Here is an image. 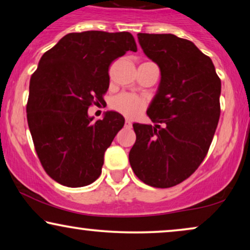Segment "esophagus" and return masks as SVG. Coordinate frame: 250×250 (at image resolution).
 I'll return each mask as SVG.
<instances>
[{
  "instance_id": "obj_1",
  "label": "esophagus",
  "mask_w": 250,
  "mask_h": 250,
  "mask_svg": "<svg viewBox=\"0 0 250 250\" xmlns=\"http://www.w3.org/2000/svg\"><path fill=\"white\" fill-rule=\"evenodd\" d=\"M125 126H126V127H132V123L129 122L128 119H126V121H125Z\"/></svg>"
}]
</instances>
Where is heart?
Wrapping results in <instances>:
<instances>
[{"label": "heart", "instance_id": "heart-1", "mask_svg": "<svg viewBox=\"0 0 250 250\" xmlns=\"http://www.w3.org/2000/svg\"><path fill=\"white\" fill-rule=\"evenodd\" d=\"M112 108L127 118H135L146 108V100L133 94H121L112 101Z\"/></svg>", "mask_w": 250, "mask_h": 250}]
</instances>
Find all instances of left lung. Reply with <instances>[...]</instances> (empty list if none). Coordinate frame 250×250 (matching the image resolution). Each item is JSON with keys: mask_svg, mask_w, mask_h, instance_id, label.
Segmentation results:
<instances>
[{"mask_svg": "<svg viewBox=\"0 0 250 250\" xmlns=\"http://www.w3.org/2000/svg\"><path fill=\"white\" fill-rule=\"evenodd\" d=\"M138 39L162 77L146 110L156 125L133 124L129 164L142 182L170 188L193 174L207 155L220 119L221 80L210 58L191 41L173 34L139 33Z\"/></svg>", "mask_w": 250, "mask_h": 250, "instance_id": "8db88e82", "label": "left lung"}]
</instances>
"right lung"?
Returning <instances> with one entry per match:
<instances>
[{"mask_svg":"<svg viewBox=\"0 0 250 250\" xmlns=\"http://www.w3.org/2000/svg\"><path fill=\"white\" fill-rule=\"evenodd\" d=\"M138 47L132 34L87 30L63 36L41 58L29 83L27 122L47 175L69 188L100 176L104 156L125 119L107 111L92 122V104L104 101L112 61Z\"/></svg>","mask_w":250,"mask_h":250,"instance_id":"1","label":"right lung"}]
</instances>
